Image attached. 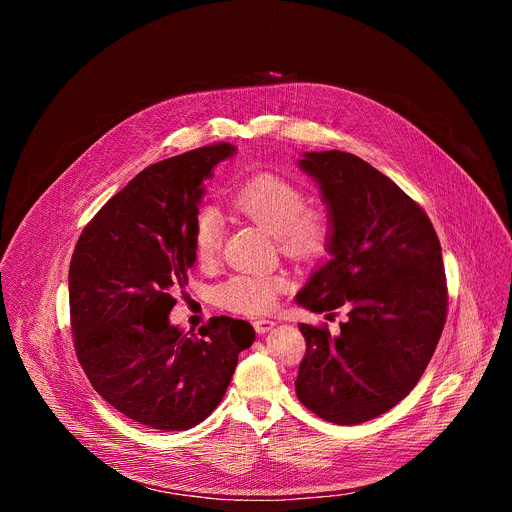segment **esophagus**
I'll return each instance as SVG.
<instances>
[{
    "label": "esophagus",
    "instance_id": "1",
    "mask_svg": "<svg viewBox=\"0 0 512 512\" xmlns=\"http://www.w3.org/2000/svg\"><path fill=\"white\" fill-rule=\"evenodd\" d=\"M253 326H255V330H257L259 334H267L269 330L275 328V322H273V320H255Z\"/></svg>",
    "mask_w": 512,
    "mask_h": 512
}]
</instances>
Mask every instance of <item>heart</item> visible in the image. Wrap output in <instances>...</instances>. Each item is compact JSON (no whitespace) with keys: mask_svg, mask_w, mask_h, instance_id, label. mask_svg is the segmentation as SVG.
<instances>
[{"mask_svg":"<svg viewBox=\"0 0 512 512\" xmlns=\"http://www.w3.org/2000/svg\"><path fill=\"white\" fill-rule=\"evenodd\" d=\"M306 202L302 188L273 174L249 180L233 196L235 208L273 235L283 253L298 259H316L326 251L332 227L322 210L306 206ZM223 235V221L214 210L204 208L196 214L192 243L200 265L216 261ZM283 287L285 279L281 275L239 273L218 285L216 298L231 312L257 316L275 306Z\"/></svg>","mask_w":512,"mask_h":512,"instance_id":"b5f03b06","label":"heart"}]
</instances>
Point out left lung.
<instances>
[{
    "instance_id": "obj_1",
    "label": "left lung",
    "mask_w": 512,
    "mask_h": 512,
    "mask_svg": "<svg viewBox=\"0 0 512 512\" xmlns=\"http://www.w3.org/2000/svg\"><path fill=\"white\" fill-rule=\"evenodd\" d=\"M298 166L318 184L332 233L330 259L296 302L318 314L346 306L348 320L336 336L300 324L308 348L296 393L318 417L354 425L405 399L440 342L448 312L442 247L421 206L364 160L306 152Z\"/></svg>"
}]
</instances>
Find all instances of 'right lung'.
<instances>
[{
  "label": "right lung",
  "instance_id": "1",
  "mask_svg": "<svg viewBox=\"0 0 512 512\" xmlns=\"http://www.w3.org/2000/svg\"><path fill=\"white\" fill-rule=\"evenodd\" d=\"M231 143L139 172L85 227L68 269L72 336L95 391L129 419L184 431L221 403L255 340L245 320L216 316L198 334L170 324L194 265L192 229L204 180Z\"/></svg>",
  "mask_w": 512,
  "mask_h": 512
}]
</instances>
